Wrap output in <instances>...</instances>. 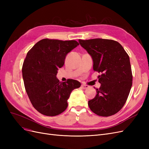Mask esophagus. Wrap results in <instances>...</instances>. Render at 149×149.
<instances>
[{
	"label": "esophagus",
	"instance_id": "34e87169",
	"mask_svg": "<svg viewBox=\"0 0 149 149\" xmlns=\"http://www.w3.org/2000/svg\"><path fill=\"white\" fill-rule=\"evenodd\" d=\"M81 87H82V88L84 89H88V88H89V86L86 85V84H82V85H81Z\"/></svg>",
	"mask_w": 149,
	"mask_h": 149
}]
</instances>
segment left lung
<instances>
[{
    "mask_svg": "<svg viewBox=\"0 0 149 149\" xmlns=\"http://www.w3.org/2000/svg\"><path fill=\"white\" fill-rule=\"evenodd\" d=\"M80 45L92 57L93 70L101 75L96 95L88 101L94 113L107 117L119 112L127 100L132 84L129 56L121 45L112 40H79Z\"/></svg>",
    "mask_w": 149,
    "mask_h": 149,
    "instance_id": "1",
    "label": "left lung"
}]
</instances>
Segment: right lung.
Wrapping results in <instances>:
<instances>
[{
	"label": "right lung",
	"instance_id": "right-lung-1",
	"mask_svg": "<svg viewBox=\"0 0 149 149\" xmlns=\"http://www.w3.org/2000/svg\"><path fill=\"white\" fill-rule=\"evenodd\" d=\"M78 45L76 40L45 38L26 54L22 66L25 88L31 104L40 113L47 116L62 113L68 107L71 91L81 86L76 80L60 82L56 78L66 55Z\"/></svg>",
	"mask_w": 149,
	"mask_h": 149
}]
</instances>
